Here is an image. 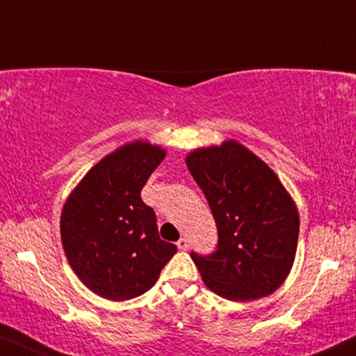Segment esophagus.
<instances>
[{
	"instance_id": "esophagus-1",
	"label": "esophagus",
	"mask_w": 356,
	"mask_h": 356,
	"mask_svg": "<svg viewBox=\"0 0 356 356\" xmlns=\"http://www.w3.org/2000/svg\"><path fill=\"white\" fill-rule=\"evenodd\" d=\"M177 247L181 248V250H187V248H189V241H187V237H181V238H179Z\"/></svg>"
}]
</instances>
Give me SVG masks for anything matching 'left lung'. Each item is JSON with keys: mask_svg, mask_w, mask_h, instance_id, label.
<instances>
[{"mask_svg": "<svg viewBox=\"0 0 356 356\" xmlns=\"http://www.w3.org/2000/svg\"><path fill=\"white\" fill-rule=\"evenodd\" d=\"M186 162L219 235L212 254H191L204 284L227 300L272 293L292 268L300 225L275 172L235 140L197 149Z\"/></svg>", "mask_w": 356, "mask_h": 356, "instance_id": "left-lung-1", "label": "left lung"}]
</instances>
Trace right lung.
<instances>
[{"label":"right lung","mask_w":356,"mask_h":356,"mask_svg":"<svg viewBox=\"0 0 356 356\" xmlns=\"http://www.w3.org/2000/svg\"><path fill=\"white\" fill-rule=\"evenodd\" d=\"M164 156L149 143L122 145L97 162L64 204V252L81 282L99 297H139L177 252L161 241L156 212L140 199Z\"/></svg>","instance_id":"add662e5"}]
</instances>
